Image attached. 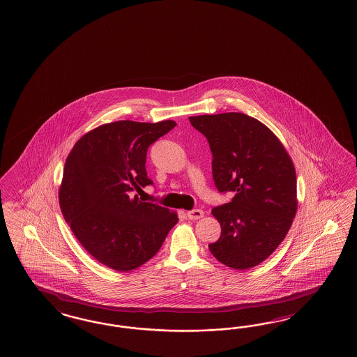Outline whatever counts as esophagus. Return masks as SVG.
<instances>
[{
  "label": "esophagus",
  "mask_w": 357,
  "mask_h": 357,
  "mask_svg": "<svg viewBox=\"0 0 357 357\" xmlns=\"http://www.w3.org/2000/svg\"><path fill=\"white\" fill-rule=\"evenodd\" d=\"M186 217L189 219H192V220H197V219L202 218V217H204V211H202V210H199V208L190 210V211H188V213H186Z\"/></svg>",
  "instance_id": "esophagus-1"
}]
</instances>
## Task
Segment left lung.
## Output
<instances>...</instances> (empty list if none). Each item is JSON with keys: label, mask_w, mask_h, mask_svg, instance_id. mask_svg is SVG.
<instances>
[{"label": "left lung", "mask_w": 357, "mask_h": 357, "mask_svg": "<svg viewBox=\"0 0 357 357\" xmlns=\"http://www.w3.org/2000/svg\"><path fill=\"white\" fill-rule=\"evenodd\" d=\"M213 152L219 192H234L230 204L214 207L220 236L208 250L236 271L263 263L285 239L297 214L296 168L276 135L243 113L189 116Z\"/></svg>", "instance_id": "obj_1"}]
</instances>
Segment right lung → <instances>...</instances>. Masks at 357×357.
Wrapping results in <instances>:
<instances>
[{
    "mask_svg": "<svg viewBox=\"0 0 357 357\" xmlns=\"http://www.w3.org/2000/svg\"><path fill=\"white\" fill-rule=\"evenodd\" d=\"M174 126V121L105 123L84 134L66 160L59 188L63 217L88 253L114 271L147 263L178 222L176 211L130 196L152 184L147 150Z\"/></svg>",
    "mask_w": 357,
    "mask_h": 357,
    "instance_id": "right-lung-1",
    "label": "right lung"
}]
</instances>
